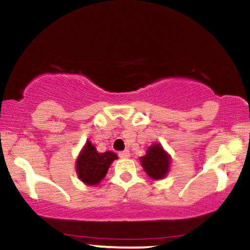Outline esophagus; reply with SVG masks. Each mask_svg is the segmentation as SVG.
I'll return each instance as SVG.
<instances>
[{"instance_id": "obj_1", "label": "esophagus", "mask_w": 250, "mask_h": 250, "mask_svg": "<svg viewBox=\"0 0 250 250\" xmlns=\"http://www.w3.org/2000/svg\"><path fill=\"white\" fill-rule=\"evenodd\" d=\"M118 156H120L121 158H129L130 153H129V151H128V149H125V151L120 152V153H118Z\"/></svg>"}]
</instances>
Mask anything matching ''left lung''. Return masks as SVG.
Wrapping results in <instances>:
<instances>
[{
	"label": "left lung",
	"instance_id": "left-lung-1",
	"mask_svg": "<svg viewBox=\"0 0 250 250\" xmlns=\"http://www.w3.org/2000/svg\"><path fill=\"white\" fill-rule=\"evenodd\" d=\"M140 162L149 177L153 180H162L169 172L171 158L164 151L162 145L154 144L148 147L145 156L140 158Z\"/></svg>",
	"mask_w": 250,
	"mask_h": 250
}]
</instances>
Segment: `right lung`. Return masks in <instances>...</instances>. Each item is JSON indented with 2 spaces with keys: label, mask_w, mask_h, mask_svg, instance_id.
Listing matches in <instances>:
<instances>
[{
  "label": "right lung",
  "mask_w": 250,
  "mask_h": 250,
  "mask_svg": "<svg viewBox=\"0 0 250 250\" xmlns=\"http://www.w3.org/2000/svg\"><path fill=\"white\" fill-rule=\"evenodd\" d=\"M115 159H117L116 153L111 151L98 153L91 141H86L77 159L78 177L87 186L98 185Z\"/></svg>",
  "instance_id": "add662e5"
}]
</instances>
